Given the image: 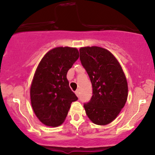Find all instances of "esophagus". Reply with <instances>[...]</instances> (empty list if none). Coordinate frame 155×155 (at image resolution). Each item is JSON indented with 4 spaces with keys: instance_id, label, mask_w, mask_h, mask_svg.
Listing matches in <instances>:
<instances>
[{
    "instance_id": "34e87169",
    "label": "esophagus",
    "mask_w": 155,
    "mask_h": 155,
    "mask_svg": "<svg viewBox=\"0 0 155 155\" xmlns=\"http://www.w3.org/2000/svg\"><path fill=\"white\" fill-rule=\"evenodd\" d=\"M75 94H76V96L79 97V90H76V91H75Z\"/></svg>"
}]
</instances>
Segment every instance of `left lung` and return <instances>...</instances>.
Masks as SVG:
<instances>
[{"label": "left lung", "mask_w": 155, "mask_h": 155, "mask_svg": "<svg viewBox=\"0 0 155 155\" xmlns=\"http://www.w3.org/2000/svg\"><path fill=\"white\" fill-rule=\"evenodd\" d=\"M80 61L90 78L93 95L84 104L89 119L106 125L115 119L126 104L127 79L121 65L107 49L98 46L79 49Z\"/></svg>", "instance_id": "8db88e82"}]
</instances>
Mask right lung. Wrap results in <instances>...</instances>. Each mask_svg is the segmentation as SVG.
<instances>
[{
	"instance_id": "obj_1",
	"label": "right lung",
	"mask_w": 155,
	"mask_h": 155,
	"mask_svg": "<svg viewBox=\"0 0 155 155\" xmlns=\"http://www.w3.org/2000/svg\"><path fill=\"white\" fill-rule=\"evenodd\" d=\"M79 56L76 48H54L45 54L36 70L31 102L36 116L45 125H61L72 103L78 100L69 86L67 73Z\"/></svg>"
}]
</instances>
